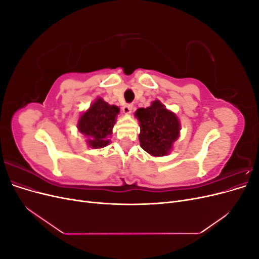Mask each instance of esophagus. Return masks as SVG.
<instances>
[{
	"mask_svg": "<svg viewBox=\"0 0 259 259\" xmlns=\"http://www.w3.org/2000/svg\"><path fill=\"white\" fill-rule=\"evenodd\" d=\"M122 110H123V112H124L125 114H131V112H132V110H133V105H131V104L124 105L123 108H122Z\"/></svg>",
	"mask_w": 259,
	"mask_h": 259,
	"instance_id": "1",
	"label": "esophagus"
}]
</instances>
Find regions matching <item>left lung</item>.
Listing matches in <instances>:
<instances>
[{"label": "left lung", "instance_id": "left-lung-1", "mask_svg": "<svg viewBox=\"0 0 259 259\" xmlns=\"http://www.w3.org/2000/svg\"><path fill=\"white\" fill-rule=\"evenodd\" d=\"M135 116L140 126V147L156 158L167 155L180 135L178 116L158 99L147 108L137 109Z\"/></svg>", "mask_w": 259, "mask_h": 259}]
</instances>
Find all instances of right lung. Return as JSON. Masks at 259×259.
I'll return each instance as SVG.
<instances>
[{"label": "right lung", "instance_id": "1", "mask_svg": "<svg viewBox=\"0 0 259 259\" xmlns=\"http://www.w3.org/2000/svg\"><path fill=\"white\" fill-rule=\"evenodd\" d=\"M120 108L97 98L77 120V131L86 137L88 146L100 149L110 144L112 130Z\"/></svg>", "mask_w": 259, "mask_h": 259}]
</instances>
